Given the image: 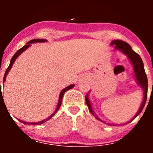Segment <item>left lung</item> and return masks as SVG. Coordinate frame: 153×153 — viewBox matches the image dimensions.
Returning <instances> with one entry per match:
<instances>
[{
    "mask_svg": "<svg viewBox=\"0 0 153 153\" xmlns=\"http://www.w3.org/2000/svg\"><path fill=\"white\" fill-rule=\"evenodd\" d=\"M111 45L115 46V49L118 50V51H121L122 53H123L124 54L128 56L129 60H130L131 63H132V66H133V69H134V72H135V77H136V81H137L138 84L141 86L143 90V93H144V97H143V102L141 104V106L140 107V109L138 113H136V116L133 117L132 120H134L138 115H140V113L142 112V110L143 109L144 106H145L146 102V99H147V91H148V79H147V76L146 74L145 70H144V65H143V62L142 60L141 57L138 53H136V52L132 50V47H130L129 44H127L126 42L123 41V40H113L111 42ZM88 95L86 96V105L88 106V109L90 110V113L95 117V118L97 120H100L101 122H103L100 119H99L98 117L94 114V112H93V109H92L91 104H90V100H89ZM132 120H130L129 122H131ZM129 122L126 123H129ZM105 123V122H103ZM108 125L110 126H117V125H112V124H108ZM120 126V125H119Z\"/></svg>",
    "mask_w": 153,
    "mask_h": 153,
    "instance_id": "1",
    "label": "left lung"
}]
</instances>
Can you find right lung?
Here are the masks:
<instances>
[{
    "label": "right lung",
    "instance_id": "1",
    "mask_svg": "<svg viewBox=\"0 0 153 153\" xmlns=\"http://www.w3.org/2000/svg\"><path fill=\"white\" fill-rule=\"evenodd\" d=\"M46 41H47V40H46L45 39H33V40H30V41H28L27 43V45L24 46V47H23L22 48H21V49H20V50H18V51H17V52L15 53V54L13 55V57L11 58V60H10V65H9V67H7V70H6V71H5L4 76V79H3V82L4 83L5 79H6L7 75L8 72L10 71V68H11L12 66H13V63H14V61H15L16 59H17V58L18 57L19 55L21 54V53H22L24 52V51H26V50L27 49L28 47H29L30 46V44H33V43H40H40H44V42H46ZM0 86H1V81H0ZM74 86V84L70 85V86H67V87L64 88L63 90H62L61 92H60V97H59V100H58L57 107H56V110H55V111H54V113H53V114L51 115V116L50 117H48V118L45 119V120H42V121H40V122H37V123H27V122H24V121H23V120H19V121H20V122H21V123H22L26 124V125H27V124H29V125H40V124H43V123H44L47 122V120H49L50 119L52 118V117H53V116H54L55 114H56V112H57L58 109H60V106H61V103H62V99H63V94H64V93H65V92H67V90H70V89L73 88ZM0 90H1V92H0V97H1V96H2V93H1V86H0ZM2 98H3V97H2Z\"/></svg>",
    "mask_w": 153,
    "mask_h": 153
}]
</instances>
